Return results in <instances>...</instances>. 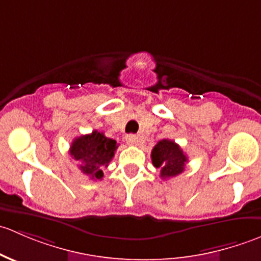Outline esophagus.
Segmentation results:
<instances>
[{
    "label": "esophagus",
    "mask_w": 261,
    "mask_h": 261,
    "mask_svg": "<svg viewBox=\"0 0 261 261\" xmlns=\"http://www.w3.org/2000/svg\"><path fill=\"white\" fill-rule=\"evenodd\" d=\"M126 143L128 145H136L139 143V138L135 134H128V135H126Z\"/></svg>",
    "instance_id": "esophagus-1"
}]
</instances>
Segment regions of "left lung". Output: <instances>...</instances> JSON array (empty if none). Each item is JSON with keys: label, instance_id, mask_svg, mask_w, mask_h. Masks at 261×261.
<instances>
[{"label": "left lung", "instance_id": "8db88e82", "mask_svg": "<svg viewBox=\"0 0 261 261\" xmlns=\"http://www.w3.org/2000/svg\"><path fill=\"white\" fill-rule=\"evenodd\" d=\"M152 165L160 169V177L163 179L173 178L180 174L188 162L183 150L174 141L163 139L151 151Z\"/></svg>", "mask_w": 261, "mask_h": 261}]
</instances>
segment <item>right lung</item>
I'll list each match as a JSON object with an SVG mask.
<instances>
[{
    "label": "right lung",
    "mask_w": 261,
    "mask_h": 261,
    "mask_svg": "<svg viewBox=\"0 0 261 261\" xmlns=\"http://www.w3.org/2000/svg\"><path fill=\"white\" fill-rule=\"evenodd\" d=\"M117 146L115 140L106 138L103 133L94 130L92 134L74 139L69 154L78 162L82 173L96 180L103 178L102 169L109 167Z\"/></svg>",
    "instance_id": "obj_1"
}]
</instances>
